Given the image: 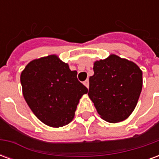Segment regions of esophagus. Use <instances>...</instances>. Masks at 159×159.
I'll list each match as a JSON object with an SVG mask.
<instances>
[{"label":"esophagus","instance_id":"1","mask_svg":"<svg viewBox=\"0 0 159 159\" xmlns=\"http://www.w3.org/2000/svg\"><path fill=\"white\" fill-rule=\"evenodd\" d=\"M83 84H84V85L89 89V79H87L86 81H84V82H83Z\"/></svg>","mask_w":159,"mask_h":159}]
</instances>
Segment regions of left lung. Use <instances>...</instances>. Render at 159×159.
I'll return each mask as SVG.
<instances>
[{"label":"left lung","mask_w":159,"mask_h":159,"mask_svg":"<svg viewBox=\"0 0 159 159\" xmlns=\"http://www.w3.org/2000/svg\"><path fill=\"white\" fill-rule=\"evenodd\" d=\"M89 96L105 121L118 123L129 117L142 89V71L134 63L111 55L93 65Z\"/></svg>","instance_id":"obj_1"}]
</instances>
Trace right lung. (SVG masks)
Returning <instances> with one entry per match:
<instances>
[{
  "instance_id": "1",
  "label": "right lung",
  "mask_w": 159,
  "mask_h": 159,
  "mask_svg": "<svg viewBox=\"0 0 159 159\" xmlns=\"http://www.w3.org/2000/svg\"><path fill=\"white\" fill-rule=\"evenodd\" d=\"M76 70L49 55L30 62L21 73L23 94L34 114L51 127L65 126L73 119L76 107L88 89Z\"/></svg>"
}]
</instances>
